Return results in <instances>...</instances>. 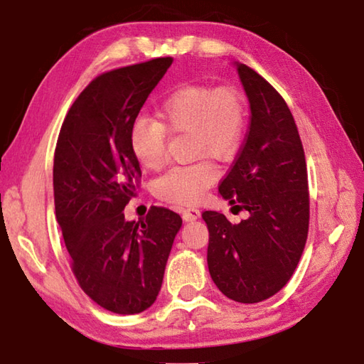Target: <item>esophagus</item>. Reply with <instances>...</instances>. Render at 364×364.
Masks as SVG:
<instances>
[{"mask_svg": "<svg viewBox=\"0 0 364 364\" xmlns=\"http://www.w3.org/2000/svg\"><path fill=\"white\" fill-rule=\"evenodd\" d=\"M199 215H200V213H199V209H196V208H191V209L183 210V219L186 220V222L196 220V219H199Z\"/></svg>", "mask_w": 364, "mask_h": 364, "instance_id": "1", "label": "esophagus"}]
</instances>
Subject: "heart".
I'll return each instance as SVG.
<instances>
[{"instance_id":"obj_1","label":"heart","mask_w":364,"mask_h":364,"mask_svg":"<svg viewBox=\"0 0 364 364\" xmlns=\"http://www.w3.org/2000/svg\"><path fill=\"white\" fill-rule=\"evenodd\" d=\"M156 119L139 117L132 124L130 151L145 170H159L166 155V132L189 134V154L200 159L173 166L155 181L154 191L166 203L196 204L219 176L217 166L204 155L225 161L240 149L247 126L243 95L234 86L183 85L161 100Z\"/></svg>"}]
</instances>
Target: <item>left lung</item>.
Instances as JSON below:
<instances>
[{
	"label": "left lung",
	"instance_id": "1",
	"mask_svg": "<svg viewBox=\"0 0 364 364\" xmlns=\"http://www.w3.org/2000/svg\"><path fill=\"white\" fill-rule=\"evenodd\" d=\"M250 102V126L220 196L248 210L230 224L205 210L210 278L229 299L255 304L283 289L299 263L309 230V184L302 142L286 101L267 80L235 62Z\"/></svg>",
	"mask_w": 364,
	"mask_h": 364
}]
</instances>
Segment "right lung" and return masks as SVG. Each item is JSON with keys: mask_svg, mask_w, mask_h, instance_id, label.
Returning <instances> with one entry per match:
<instances>
[{"mask_svg": "<svg viewBox=\"0 0 364 364\" xmlns=\"http://www.w3.org/2000/svg\"><path fill=\"white\" fill-rule=\"evenodd\" d=\"M171 57L130 65L95 78L75 100L53 156V199L78 284L114 314L144 312L155 302L181 217L151 208L126 220L139 188L129 130Z\"/></svg>", "mask_w": 364, "mask_h": 364, "instance_id": "1", "label": "right lung"}]
</instances>
